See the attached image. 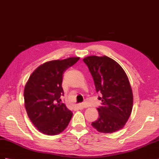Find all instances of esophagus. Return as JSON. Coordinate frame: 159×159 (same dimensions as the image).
Returning <instances> with one entry per match:
<instances>
[{
    "label": "esophagus",
    "instance_id": "esophagus-1",
    "mask_svg": "<svg viewBox=\"0 0 159 159\" xmlns=\"http://www.w3.org/2000/svg\"><path fill=\"white\" fill-rule=\"evenodd\" d=\"M86 107V105L85 103H80L76 105V109H83Z\"/></svg>",
    "mask_w": 159,
    "mask_h": 159
}]
</instances>
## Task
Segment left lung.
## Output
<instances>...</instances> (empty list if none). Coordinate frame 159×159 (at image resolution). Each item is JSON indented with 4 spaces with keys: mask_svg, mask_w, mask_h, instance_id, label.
Instances as JSON below:
<instances>
[{
    "mask_svg": "<svg viewBox=\"0 0 159 159\" xmlns=\"http://www.w3.org/2000/svg\"><path fill=\"white\" fill-rule=\"evenodd\" d=\"M94 80L96 92L101 94L97 108L99 117L92 125L100 132L111 134L121 129L132 111L133 94L125 72L107 56L84 58Z\"/></svg>",
    "mask_w": 159,
    "mask_h": 159,
    "instance_id": "1",
    "label": "left lung"
}]
</instances>
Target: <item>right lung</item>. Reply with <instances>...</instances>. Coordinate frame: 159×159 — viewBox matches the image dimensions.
<instances>
[{"instance_id": "right-lung-1", "label": "right lung", "mask_w": 159, "mask_h": 159, "mask_svg": "<svg viewBox=\"0 0 159 159\" xmlns=\"http://www.w3.org/2000/svg\"><path fill=\"white\" fill-rule=\"evenodd\" d=\"M80 59L70 57L42 64L35 70L24 89L25 107L34 125L41 133L57 135L67 127L73 113L61 96L64 95L62 82L64 72Z\"/></svg>"}]
</instances>
